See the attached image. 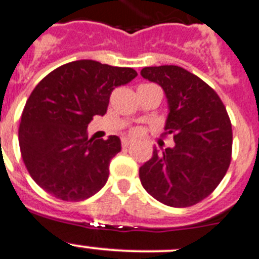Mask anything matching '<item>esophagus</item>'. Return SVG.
I'll return each mask as SVG.
<instances>
[{"mask_svg": "<svg viewBox=\"0 0 259 259\" xmlns=\"http://www.w3.org/2000/svg\"><path fill=\"white\" fill-rule=\"evenodd\" d=\"M131 140H130V139H125V137H124V139H122V148L123 149H125V148H128V146H130V145H131Z\"/></svg>", "mask_w": 259, "mask_h": 259, "instance_id": "34e87169", "label": "esophagus"}]
</instances>
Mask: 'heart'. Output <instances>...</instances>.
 <instances>
[{"mask_svg": "<svg viewBox=\"0 0 259 259\" xmlns=\"http://www.w3.org/2000/svg\"><path fill=\"white\" fill-rule=\"evenodd\" d=\"M130 134H131L132 136H139V135L141 134V130H140V128H132L131 131H130Z\"/></svg>", "mask_w": 259, "mask_h": 259, "instance_id": "obj_1", "label": "heart"}]
</instances>
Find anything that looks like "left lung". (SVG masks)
Here are the masks:
<instances>
[{"label": "left lung", "instance_id": "1", "mask_svg": "<svg viewBox=\"0 0 259 259\" xmlns=\"http://www.w3.org/2000/svg\"><path fill=\"white\" fill-rule=\"evenodd\" d=\"M141 75L158 83L169 105L165 132L175 148L140 168V180L153 198L169 207L195 205L209 196L231 162V120L217 92L177 65L146 66Z\"/></svg>", "mask_w": 259, "mask_h": 259}]
</instances>
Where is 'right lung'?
I'll list each match as a JSON object with an SVG mask.
<instances>
[{
	"mask_svg": "<svg viewBox=\"0 0 259 259\" xmlns=\"http://www.w3.org/2000/svg\"><path fill=\"white\" fill-rule=\"evenodd\" d=\"M136 75L132 68L77 60L38 83L19 125L23 162L38 186L64 201L84 200L104 187L120 140L94 141L87 125L95 115H105L113 90Z\"/></svg>",
	"mask_w": 259,
	"mask_h": 259,
	"instance_id": "right-lung-1",
	"label": "right lung"
}]
</instances>
